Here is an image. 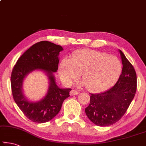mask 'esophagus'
Returning a JSON list of instances; mask_svg holds the SVG:
<instances>
[{"label":"esophagus","mask_w":146,"mask_h":146,"mask_svg":"<svg viewBox=\"0 0 146 146\" xmlns=\"http://www.w3.org/2000/svg\"><path fill=\"white\" fill-rule=\"evenodd\" d=\"M79 94V92H78L76 90H72L70 92V95L71 96H76Z\"/></svg>","instance_id":"1"}]
</instances>
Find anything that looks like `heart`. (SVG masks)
I'll list each match as a JSON object with an SVG mask.
<instances>
[{
	"mask_svg": "<svg viewBox=\"0 0 146 146\" xmlns=\"http://www.w3.org/2000/svg\"><path fill=\"white\" fill-rule=\"evenodd\" d=\"M121 63L116 56L90 49L79 50L59 64V74L65 83L71 84L82 73L88 91L101 92L112 87L121 72Z\"/></svg>",
	"mask_w": 146,
	"mask_h": 146,
	"instance_id": "b5f03b06",
	"label": "heart"
}]
</instances>
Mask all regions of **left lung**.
<instances>
[{
	"instance_id": "8db88e82",
	"label": "left lung",
	"mask_w": 146,
	"mask_h": 146,
	"mask_svg": "<svg viewBox=\"0 0 146 146\" xmlns=\"http://www.w3.org/2000/svg\"><path fill=\"white\" fill-rule=\"evenodd\" d=\"M122 73L115 85L106 92L90 96L86 114L91 121L99 126H108L123 117L137 89L136 73L134 66L121 50Z\"/></svg>"
}]
</instances>
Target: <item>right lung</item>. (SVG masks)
<instances>
[{"instance_id": "right-lung-1", "label": "right lung", "mask_w": 146, "mask_h": 146, "mask_svg": "<svg viewBox=\"0 0 146 146\" xmlns=\"http://www.w3.org/2000/svg\"><path fill=\"white\" fill-rule=\"evenodd\" d=\"M62 47L51 42L43 41L28 48L14 65L11 74L12 96L24 115L32 122L43 123L50 120L59 113L62 103L70 96L71 89L59 88L53 72L58 70L59 52ZM39 69L48 74L50 81L47 96L36 103L27 101L22 93V83L26 75Z\"/></svg>"}]
</instances>
